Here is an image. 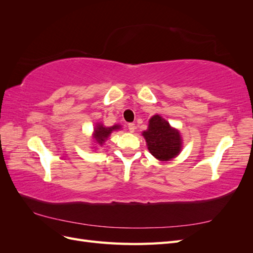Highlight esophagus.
Listing matches in <instances>:
<instances>
[{"label":"esophagus","mask_w":253,"mask_h":253,"mask_svg":"<svg viewBox=\"0 0 253 253\" xmlns=\"http://www.w3.org/2000/svg\"><path fill=\"white\" fill-rule=\"evenodd\" d=\"M127 127H128V131L131 133H134L135 132V125L134 124H128L127 125Z\"/></svg>","instance_id":"esophagus-1"}]
</instances>
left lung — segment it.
<instances>
[{
    "instance_id": "obj_1",
    "label": "left lung",
    "mask_w": 253,
    "mask_h": 253,
    "mask_svg": "<svg viewBox=\"0 0 253 253\" xmlns=\"http://www.w3.org/2000/svg\"><path fill=\"white\" fill-rule=\"evenodd\" d=\"M149 152L159 162H169L177 157L182 149V138L179 129L160 115H154L149 120V126L142 132Z\"/></svg>"
}]
</instances>
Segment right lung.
<instances>
[{
  "label": "right lung",
  "instance_id": "obj_1",
  "mask_svg": "<svg viewBox=\"0 0 253 253\" xmlns=\"http://www.w3.org/2000/svg\"><path fill=\"white\" fill-rule=\"evenodd\" d=\"M121 128L120 125H115L113 126H105L102 122H97L94 126L93 134H91V139H93L95 145L102 147L105 141L110 138L113 132L118 131Z\"/></svg>",
  "mask_w": 253,
  "mask_h": 253
}]
</instances>
